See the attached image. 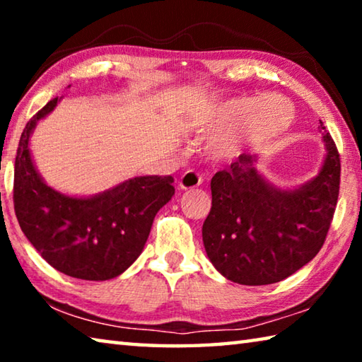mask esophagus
Returning <instances> with one entry per match:
<instances>
[{
    "label": "esophagus",
    "instance_id": "1",
    "mask_svg": "<svg viewBox=\"0 0 362 362\" xmlns=\"http://www.w3.org/2000/svg\"><path fill=\"white\" fill-rule=\"evenodd\" d=\"M201 182H203V177L196 173V170H187V173L180 177L179 187L182 189H192V188L199 187Z\"/></svg>",
    "mask_w": 362,
    "mask_h": 362
}]
</instances>
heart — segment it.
I'll return each instance as SVG.
<instances>
[{"label":"heart","instance_id":"1","mask_svg":"<svg viewBox=\"0 0 362 362\" xmlns=\"http://www.w3.org/2000/svg\"><path fill=\"white\" fill-rule=\"evenodd\" d=\"M292 115L291 102L281 95L265 94L257 102L241 97L220 103L211 115L199 121V127L201 131H212L233 122L207 144V153L212 158L230 159L240 155L249 145L263 142L287 129Z\"/></svg>","mask_w":362,"mask_h":362}]
</instances>
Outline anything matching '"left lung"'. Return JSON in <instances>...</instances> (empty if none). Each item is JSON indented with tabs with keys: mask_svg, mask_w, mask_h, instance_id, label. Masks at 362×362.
<instances>
[{
	"mask_svg": "<svg viewBox=\"0 0 362 362\" xmlns=\"http://www.w3.org/2000/svg\"><path fill=\"white\" fill-rule=\"evenodd\" d=\"M320 122L326 158L320 174L303 185L274 187L257 169V156L246 153L212 177L203 243L226 279L244 286L279 283L320 252L340 188V155Z\"/></svg>",
	"mask_w": 362,
	"mask_h": 362,
	"instance_id": "8db88e82",
	"label": "left lung"
}]
</instances>
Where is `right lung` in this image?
Returning <instances> with one entry per match:
<instances>
[{
    "mask_svg": "<svg viewBox=\"0 0 362 362\" xmlns=\"http://www.w3.org/2000/svg\"><path fill=\"white\" fill-rule=\"evenodd\" d=\"M47 102L27 122L17 148L14 209L42 259L60 273L86 281H107L126 272L142 254L153 218L175 189L170 175L134 177L107 192L78 198L47 187L28 148L38 121L56 108Z\"/></svg>",
    "mask_w": 362,
    "mask_h": 362,
    "instance_id": "add662e5",
    "label": "right lung"
}]
</instances>
